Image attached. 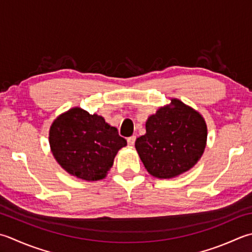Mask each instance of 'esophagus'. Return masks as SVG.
<instances>
[{
    "label": "esophagus",
    "mask_w": 252,
    "mask_h": 252,
    "mask_svg": "<svg viewBox=\"0 0 252 252\" xmlns=\"http://www.w3.org/2000/svg\"><path fill=\"white\" fill-rule=\"evenodd\" d=\"M135 140H136V137L135 136H130V137H127V144H129L130 146H133L134 145V143H135Z\"/></svg>",
    "instance_id": "esophagus-1"
}]
</instances>
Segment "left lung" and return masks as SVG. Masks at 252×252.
<instances>
[{
	"instance_id": "1",
	"label": "left lung",
	"mask_w": 252,
	"mask_h": 252,
	"mask_svg": "<svg viewBox=\"0 0 252 252\" xmlns=\"http://www.w3.org/2000/svg\"><path fill=\"white\" fill-rule=\"evenodd\" d=\"M146 133L135 149L146 170L159 179H171L190 170L203 155L208 126L199 111L177 98L147 118Z\"/></svg>"
}]
</instances>
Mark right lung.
<instances>
[{
    "label": "right lung",
    "instance_id": "right-lung-1",
    "mask_svg": "<svg viewBox=\"0 0 252 252\" xmlns=\"http://www.w3.org/2000/svg\"><path fill=\"white\" fill-rule=\"evenodd\" d=\"M49 144L66 172L82 180L96 181L107 176L126 141L101 116L74 107L52 122Z\"/></svg>",
    "mask_w": 252,
    "mask_h": 252
}]
</instances>
